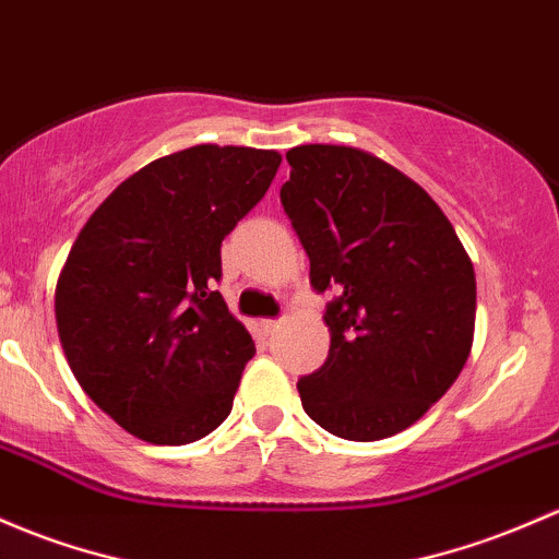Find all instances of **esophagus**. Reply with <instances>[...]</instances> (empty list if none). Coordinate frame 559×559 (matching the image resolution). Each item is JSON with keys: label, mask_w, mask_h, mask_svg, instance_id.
Instances as JSON below:
<instances>
[{"label": "esophagus", "mask_w": 559, "mask_h": 559, "mask_svg": "<svg viewBox=\"0 0 559 559\" xmlns=\"http://www.w3.org/2000/svg\"><path fill=\"white\" fill-rule=\"evenodd\" d=\"M260 326H262V334H275L281 329V319H264V321H260Z\"/></svg>", "instance_id": "1"}]
</instances>
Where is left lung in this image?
<instances>
[{
  "label": "left lung",
  "mask_w": 559,
  "mask_h": 559,
  "mask_svg": "<svg viewBox=\"0 0 559 559\" xmlns=\"http://www.w3.org/2000/svg\"><path fill=\"white\" fill-rule=\"evenodd\" d=\"M281 205L310 260V286L334 292L326 361L297 380L305 413L334 437H393L448 393L466 364L477 281L428 192L354 150L286 152Z\"/></svg>",
  "instance_id": "1"
}]
</instances>
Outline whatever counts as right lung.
<instances>
[{
  "instance_id": "add662e5",
  "label": "right lung",
  "mask_w": 559,
  "mask_h": 559,
  "mask_svg": "<svg viewBox=\"0 0 559 559\" xmlns=\"http://www.w3.org/2000/svg\"><path fill=\"white\" fill-rule=\"evenodd\" d=\"M278 166L273 150L190 146L122 181L74 240L58 337L82 391L133 437L190 444L230 415L257 348L216 292L222 240Z\"/></svg>"
}]
</instances>
